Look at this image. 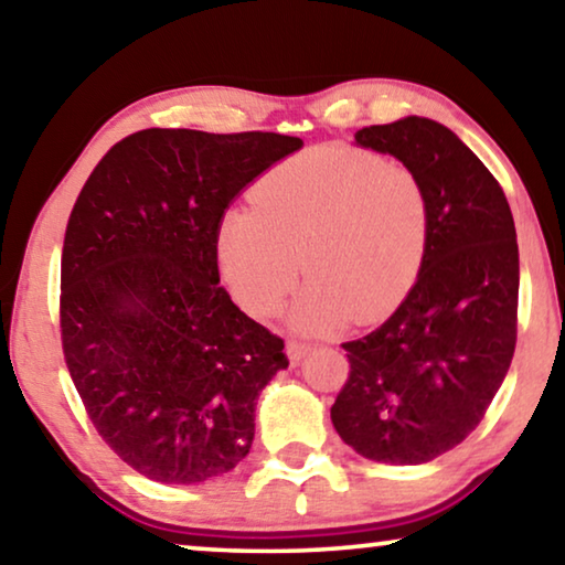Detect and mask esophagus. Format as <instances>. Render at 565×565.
Wrapping results in <instances>:
<instances>
[{
    "instance_id": "esophagus-1",
    "label": "esophagus",
    "mask_w": 565,
    "mask_h": 565,
    "mask_svg": "<svg viewBox=\"0 0 565 565\" xmlns=\"http://www.w3.org/2000/svg\"><path fill=\"white\" fill-rule=\"evenodd\" d=\"M307 352H309V344L307 342H289V344H286V355H289V360H291L294 365H297L299 360L307 355Z\"/></svg>"
}]
</instances>
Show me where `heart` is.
I'll list each match as a JSON object with an SVG mask.
<instances>
[{"instance_id": "1", "label": "heart", "mask_w": 565, "mask_h": 565, "mask_svg": "<svg viewBox=\"0 0 565 565\" xmlns=\"http://www.w3.org/2000/svg\"><path fill=\"white\" fill-rule=\"evenodd\" d=\"M431 235V198L411 167L375 151L322 147L260 177L248 210L217 231V258L238 305L274 317L301 274L294 324L322 332L388 317L408 297Z\"/></svg>"}]
</instances>
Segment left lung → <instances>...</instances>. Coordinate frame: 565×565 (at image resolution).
I'll use <instances>...</instances> for the list:
<instances>
[{
    "instance_id": "left-lung-1",
    "label": "left lung",
    "mask_w": 565,
    "mask_h": 565,
    "mask_svg": "<svg viewBox=\"0 0 565 565\" xmlns=\"http://www.w3.org/2000/svg\"><path fill=\"white\" fill-rule=\"evenodd\" d=\"M355 141L424 180L431 235L401 307L342 344L350 375L330 414L360 457L424 465L475 431L508 375L518 340L515 221L500 182L439 121L406 116L365 126Z\"/></svg>"
}]
</instances>
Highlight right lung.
<instances>
[{"label": "right lung", "mask_w": 565, "mask_h": 565, "mask_svg": "<svg viewBox=\"0 0 565 565\" xmlns=\"http://www.w3.org/2000/svg\"><path fill=\"white\" fill-rule=\"evenodd\" d=\"M301 149L274 131L145 129L106 151L67 217L61 340L90 424L162 484L225 475L254 441L284 340L221 286L225 207Z\"/></svg>", "instance_id": "add662e5"}]
</instances>
